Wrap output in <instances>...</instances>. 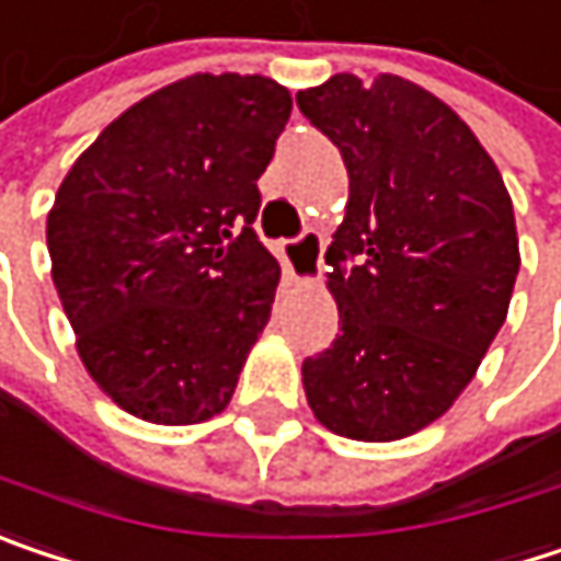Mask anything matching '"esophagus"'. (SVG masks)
Here are the masks:
<instances>
[{
	"instance_id": "1",
	"label": "esophagus",
	"mask_w": 561,
	"mask_h": 561,
	"mask_svg": "<svg viewBox=\"0 0 561 561\" xmlns=\"http://www.w3.org/2000/svg\"><path fill=\"white\" fill-rule=\"evenodd\" d=\"M321 256H324V243L314 230H305L291 240H282V263H285L291 279H318L321 276Z\"/></svg>"
}]
</instances>
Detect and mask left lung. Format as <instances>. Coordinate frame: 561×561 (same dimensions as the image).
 Listing matches in <instances>:
<instances>
[{
	"instance_id": "obj_1",
	"label": "left lung",
	"mask_w": 561,
	"mask_h": 561,
	"mask_svg": "<svg viewBox=\"0 0 561 561\" xmlns=\"http://www.w3.org/2000/svg\"><path fill=\"white\" fill-rule=\"evenodd\" d=\"M295 102L350 173L324 256L340 333L305 359V394L328 431L401 439L449 411L507 318L514 205L469 125L408 79L336 73Z\"/></svg>"
}]
</instances>
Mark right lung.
I'll return each instance as SVG.
<instances>
[{
	"label": "right lung",
	"mask_w": 561,
	"mask_h": 561,
	"mask_svg": "<svg viewBox=\"0 0 561 561\" xmlns=\"http://www.w3.org/2000/svg\"><path fill=\"white\" fill-rule=\"evenodd\" d=\"M288 115L276 79L195 73L118 115L57 188L47 250L79 359L140 421L228 408L279 285L253 221Z\"/></svg>",
	"instance_id": "right-lung-1"
}]
</instances>
